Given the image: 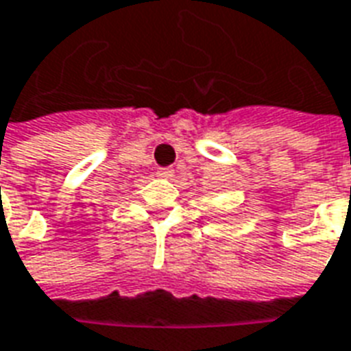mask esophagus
I'll use <instances>...</instances> for the list:
<instances>
[{
	"label": "esophagus",
	"mask_w": 351,
	"mask_h": 351,
	"mask_svg": "<svg viewBox=\"0 0 351 351\" xmlns=\"http://www.w3.org/2000/svg\"><path fill=\"white\" fill-rule=\"evenodd\" d=\"M157 173H159V178L170 179V178H173V168H172V166H166V168H159V170H157Z\"/></svg>",
	"instance_id": "1"
}]
</instances>
